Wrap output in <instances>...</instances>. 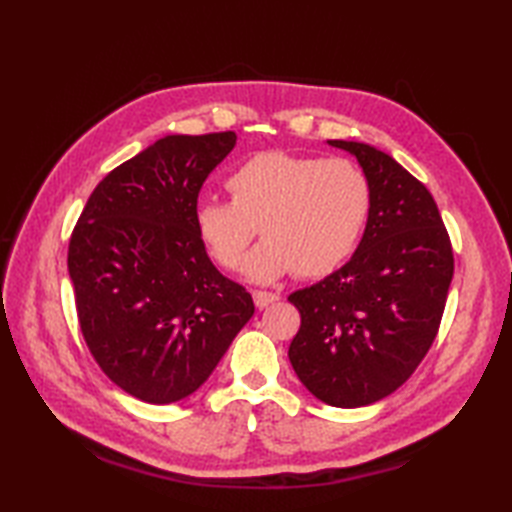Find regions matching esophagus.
Returning <instances> with one entry per match:
<instances>
[{
	"mask_svg": "<svg viewBox=\"0 0 512 512\" xmlns=\"http://www.w3.org/2000/svg\"><path fill=\"white\" fill-rule=\"evenodd\" d=\"M279 299V295H275V292H266V290H255L253 292V301L257 308H268L270 303H275Z\"/></svg>",
	"mask_w": 512,
	"mask_h": 512,
	"instance_id": "1",
	"label": "esophagus"
}]
</instances>
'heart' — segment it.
Wrapping results in <instances>:
<instances>
[{"instance_id":"1","label":"heart","mask_w":512,"mask_h":512,"mask_svg":"<svg viewBox=\"0 0 512 512\" xmlns=\"http://www.w3.org/2000/svg\"><path fill=\"white\" fill-rule=\"evenodd\" d=\"M226 191L231 202L206 198L195 206V235L217 266L235 270L259 226L266 239L244 264L257 284L334 273L352 257L372 213V184L347 158L262 151L226 178Z\"/></svg>"}]
</instances>
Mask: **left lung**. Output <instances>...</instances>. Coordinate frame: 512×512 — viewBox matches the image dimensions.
I'll use <instances>...</instances> for the list:
<instances>
[{
  "instance_id": "left-lung-1",
  "label": "left lung",
  "mask_w": 512,
  "mask_h": 512,
  "mask_svg": "<svg viewBox=\"0 0 512 512\" xmlns=\"http://www.w3.org/2000/svg\"><path fill=\"white\" fill-rule=\"evenodd\" d=\"M350 151L372 184V213L350 262L288 297L301 328L288 358L325 405L354 409L389 396L436 341L453 279V248L438 204L385 151Z\"/></svg>"
}]
</instances>
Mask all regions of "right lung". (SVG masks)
<instances>
[{
	"mask_svg": "<svg viewBox=\"0 0 512 512\" xmlns=\"http://www.w3.org/2000/svg\"><path fill=\"white\" fill-rule=\"evenodd\" d=\"M235 140H156L99 182L70 237L83 339L112 383L151 405L191 396L255 312L193 228L202 184Z\"/></svg>",
	"mask_w": 512,
	"mask_h": 512,
	"instance_id": "add662e5",
	"label": "right lung"
}]
</instances>
